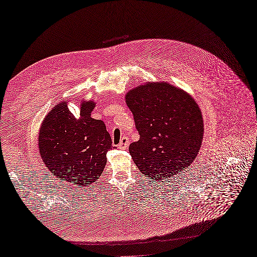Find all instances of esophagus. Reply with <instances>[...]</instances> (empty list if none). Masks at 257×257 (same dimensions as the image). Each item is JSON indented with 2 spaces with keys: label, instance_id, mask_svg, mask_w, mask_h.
Wrapping results in <instances>:
<instances>
[{
  "label": "esophagus",
  "instance_id": "esophagus-1",
  "mask_svg": "<svg viewBox=\"0 0 257 257\" xmlns=\"http://www.w3.org/2000/svg\"><path fill=\"white\" fill-rule=\"evenodd\" d=\"M128 146H130V139L127 137H123L121 139L120 144L118 145V147L120 148V149H126Z\"/></svg>",
  "mask_w": 257,
  "mask_h": 257
}]
</instances>
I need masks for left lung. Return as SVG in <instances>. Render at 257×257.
<instances>
[{
  "label": "left lung",
  "instance_id": "8db88e82",
  "mask_svg": "<svg viewBox=\"0 0 257 257\" xmlns=\"http://www.w3.org/2000/svg\"><path fill=\"white\" fill-rule=\"evenodd\" d=\"M125 100L139 133L128 148L138 169L153 180H168L188 168L204 136L194 98L168 82H147L130 90Z\"/></svg>",
  "mask_w": 257,
  "mask_h": 257
}]
</instances>
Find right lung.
Masks as SVG:
<instances>
[{
	"label": "right lung",
	"instance_id": "obj_1",
	"mask_svg": "<svg viewBox=\"0 0 257 257\" xmlns=\"http://www.w3.org/2000/svg\"><path fill=\"white\" fill-rule=\"evenodd\" d=\"M93 100L80 104V118L69 111L67 100L45 116L38 133V149L46 167L62 182L91 186L102 175L111 137L102 120L91 118Z\"/></svg>",
	"mask_w": 257,
	"mask_h": 257
}]
</instances>
